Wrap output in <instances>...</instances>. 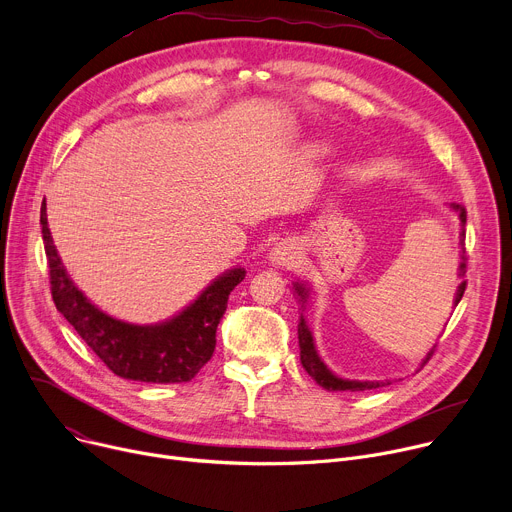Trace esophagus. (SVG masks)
<instances>
[{"label": "esophagus", "instance_id": "obj_1", "mask_svg": "<svg viewBox=\"0 0 512 512\" xmlns=\"http://www.w3.org/2000/svg\"><path fill=\"white\" fill-rule=\"evenodd\" d=\"M300 255V247L298 243L294 241H282L280 245L274 247V251H271V263L276 265H292Z\"/></svg>", "mask_w": 512, "mask_h": 512}]
</instances>
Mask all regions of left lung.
I'll use <instances>...</instances> for the list:
<instances>
[{
	"instance_id": "1",
	"label": "left lung",
	"mask_w": 512,
	"mask_h": 512,
	"mask_svg": "<svg viewBox=\"0 0 512 512\" xmlns=\"http://www.w3.org/2000/svg\"><path fill=\"white\" fill-rule=\"evenodd\" d=\"M457 214H459V220H461V234H459V243H461V263H459V278L463 280L465 276V222H467V212L463 206H457V203H453L451 206ZM465 286L467 282L463 280L459 284V290L455 294V304H459V300L463 298V292H465ZM294 290L296 294L300 296L302 304L306 302V298H309V290H306L302 284H294ZM298 346H300V362L304 366V370L311 374V377L317 381V385H321L323 389L327 391H366V389H379V387H385V383L381 381H350V379H339L335 377V374L325 366V362L319 358L317 354V348H315V342H313V333L309 329V325H306L304 317L300 315V323H298ZM434 354V350L428 352L426 360L422 364H426L430 360V356ZM389 385V383H387Z\"/></svg>"
}]
</instances>
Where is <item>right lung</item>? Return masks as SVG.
<instances>
[{"label":"right lung","mask_w":512,"mask_h":512,"mask_svg":"<svg viewBox=\"0 0 512 512\" xmlns=\"http://www.w3.org/2000/svg\"><path fill=\"white\" fill-rule=\"evenodd\" d=\"M41 226L57 311L117 377L140 383H187L212 358L228 296L245 280L243 267L228 269L173 319L133 325L102 313L67 276L53 245L45 201Z\"/></svg>","instance_id":"obj_1"}]
</instances>
